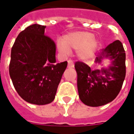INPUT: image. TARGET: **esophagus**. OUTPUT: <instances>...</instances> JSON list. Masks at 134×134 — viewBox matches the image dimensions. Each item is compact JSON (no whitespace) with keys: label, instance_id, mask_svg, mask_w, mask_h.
<instances>
[{"label":"esophagus","instance_id":"34e87169","mask_svg":"<svg viewBox=\"0 0 134 134\" xmlns=\"http://www.w3.org/2000/svg\"><path fill=\"white\" fill-rule=\"evenodd\" d=\"M68 67L69 68H73V67H74V63H73L71 60H68Z\"/></svg>","mask_w":134,"mask_h":134}]
</instances>
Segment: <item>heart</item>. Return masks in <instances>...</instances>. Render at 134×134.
Segmentation results:
<instances>
[{"label": "heart", "mask_w": 134, "mask_h": 134, "mask_svg": "<svg viewBox=\"0 0 134 134\" xmlns=\"http://www.w3.org/2000/svg\"><path fill=\"white\" fill-rule=\"evenodd\" d=\"M88 32H71L63 37V42H57V48L63 55H68L70 50H76L79 59L87 60L92 58L97 47V41Z\"/></svg>", "instance_id": "heart-1"}]
</instances>
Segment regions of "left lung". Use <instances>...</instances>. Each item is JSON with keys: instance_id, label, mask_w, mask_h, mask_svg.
<instances>
[{"instance_id": "obj_1", "label": "left lung", "mask_w": 134, "mask_h": 134, "mask_svg": "<svg viewBox=\"0 0 134 134\" xmlns=\"http://www.w3.org/2000/svg\"><path fill=\"white\" fill-rule=\"evenodd\" d=\"M110 58L108 68L92 70L81 61L75 63L77 73V87L81 101L91 107H98L112 102L120 92L126 76V53L119 40L111 43L96 58L100 63L103 58Z\"/></svg>"}]
</instances>
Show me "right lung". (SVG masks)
Listing matches in <instances>:
<instances>
[{
    "mask_svg": "<svg viewBox=\"0 0 134 134\" xmlns=\"http://www.w3.org/2000/svg\"><path fill=\"white\" fill-rule=\"evenodd\" d=\"M45 26L30 25L19 33L11 48L9 74L26 102L42 105L55 99L68 63H56V45L44 35Z\"/></svg>",
    "mask_w": 134,
    "mask_h": 134,
    "instance_id": "1",
    "label": "right lung"
}]
</instances>
